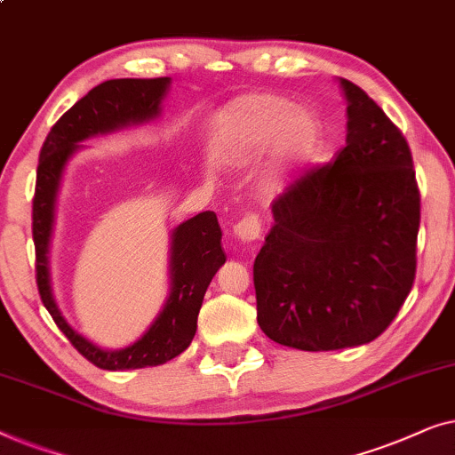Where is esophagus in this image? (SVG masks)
<instances>
[{"instance_id":"1","label":"esophagus","mask_w":455,"mask_h":455,"mask_svg":"<svg viewBox=\"0 0 455 455\" xmlns=\"http://www.w3.org/2000/svg\"><path fill=\"white\" fill-rule=\"evenodd\" d=\"M235 235L239 236L241 241H247V243H255L261 239V233H264V228H261V219L258 214H245L241 220L235 222Z\"/></svg>"}]
</instances>
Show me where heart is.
I'll return each instance as SVG.
<instances>
[{"label": "heart", "mask_w": 455, "mask_h": 455, "mask_svg": "<svg viewBox=\"0 0 455 455\" xmlns=\"http://www.w3.org/2000/svg\"><path fill=\"white\" fill-rule=\"evenodd\" d=\"M227 155L249 161L276 142L291 158L309 156L319 142V125L309 113L297 111L292 100L274 94L245 97L219 117Z\"/></svg>", "instance_id": "obj_1"}]
</instances>
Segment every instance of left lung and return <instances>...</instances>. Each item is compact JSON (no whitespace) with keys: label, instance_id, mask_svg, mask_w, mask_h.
Instances as JSON below:
<instances>
[{"label":"left lung","instance_id":"obj_1","mask_svg":"<svg viewBox=\"0 0 455 455\" xmlns=\"http://www.w3.org/2000/svg\"><path fill=\"white\" fill-rule=\"evenodd\" d=\"M347 146L272 204L253 261L258 323L283 347L340 350L375 340L417 276L420 194L406 138L363 88L340 78Z\"/></svg>","mask_w":455,"mask_h":455}]
</instances>
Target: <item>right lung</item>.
Here are the masks:
<instances>
[{"instance_id":"1","label":"right lung","mask_w":455,"mask_h":455,"mask_svg":"<svg viewBox=\"0 0 455 455\" xmlns=\"http://www.w3.org/2000/svg\"><path fill=\"white\" fill-rule=\"evenodd\" d=\"M171 78H119L94 86L86 97L60 117L43 142L33 197V239L36 255V286L43 305L72 347L99 369L125 371L156 367L189 347L197 330L204 294L214 274L227 261L222 230L214 212L185 220L171 236V294L150 330L121 350H105L86 340L61 315L51 292L49 243L53 233L55 202L63 169L86 138L108 133L158 117Z\"/></svg>"}]
</instances>
